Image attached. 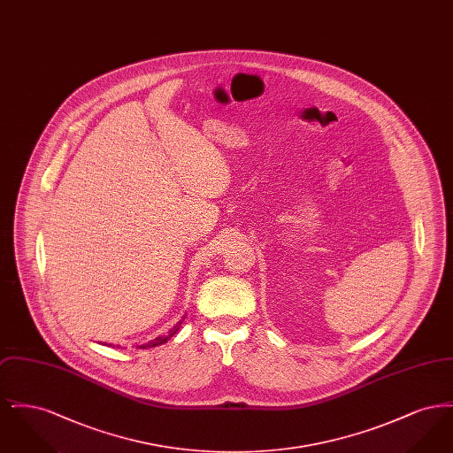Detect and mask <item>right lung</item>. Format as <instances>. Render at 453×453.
<instances>
[{
  "label": "right lung",
  "mask_w": 453,
  "mask_h": 453,
  "mask_svg": "<svg viewBox=\"0 0 453 453\" xmlns=\"http://www.w3.org/2000/svg\"><path fill=\"white\" fill-rule=\"evenodd\" d=\"M180 326H181V321L180 323L176 324L174 327H173L172 331H170V334L168 336H159V338H156L154 342H151V343H148V345H142V348H146V346H157V345H163V343H166L170 338H173L174 334H176V331L180 329Z\"/></svg>",
  "instance_id": "right-lung-1"
}]
</instances>
